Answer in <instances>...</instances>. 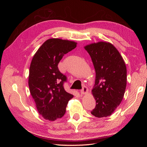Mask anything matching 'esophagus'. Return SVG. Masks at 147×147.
Returning a JSON list of instances; mask_svg holds the SVG:
<instances>
[{"label": "esophagus", "instance_id": "34e87169", "mask_svg": "<svg viewBox=\"0 0 147 147\" xmlns=\"http://www.w3.org/2000/svg\"><path fill=\"white\" fill-rule=\"evenodd\" d=\"M88 92V89L86 87V86H84L82 89V90L81 91L80 93L82 95H84V94H86Z\"/></svg>", "mask_w": 147, "mask_h": 147}]
</instances>
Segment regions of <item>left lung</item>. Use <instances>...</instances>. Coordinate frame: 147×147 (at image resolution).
<instances>
[{
	"label": "left lung",
	"instance_id": "8db88e82",
	"mask_svg": "<svg viewBox=\"0 0 147 147\" xmlns=\"http://www.w3.org/2000/svg\"><path fill=\"white\" fill-rule=\"evenodd\" d=\"M91 56L96 72L92 94L96 100L91 113L97 118L110 116L121 103L127 83L125 63L112 43L99 42L84 47Z\"/></svg>",
	"mask_w": 147,
	"mask_h": 147
}]
</instances>
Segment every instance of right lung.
<instances>
[{
	"mask_svg": "<svg viewBox=\"0 0 147 147\" xmlns=\"http://www.w3.org/2000/svg\"><path fill=\"white\" fill-rule=\"evenodd\" d=\"M77 43L61 38H50L34 55L29 74V87L39 114L55 121L63 117L67 105L74 95L66 92V77L57 67L63 56L76 48Z\"/></svg>",
	"mask_w": 147,
	"mask_h": 147,
	"instance_id": "add662e5",
	"label": "right lung"
}]
</instances>
